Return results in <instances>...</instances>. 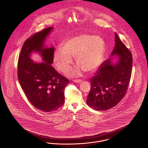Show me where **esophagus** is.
Here are the masks:
<instances>
[{"label": "esophagus", "mask_w": 148, "mask_h": 148, "mask_svg": "<svg viewBox=\"0 0 148 148\" xmlns=\"http://www.w3.org/2000/svg\"><path fill=\"white\" fill-rule=\"evenodd\" d=\"M73 82H75V83H82L83 82V80H79V79H74V80H73Z\"/></svg>", "instance_id": "obj_1"}]
</instances>
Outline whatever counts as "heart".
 <instances>
[{
	"mask_svg": "<svg viewBox=\"0 0 148 148\" xmlns=\"http://www.w3.org/2000/svg\"><path fill=\"white\" fill-rule=\"evenodd\" d=\"M63 48L56 50L54 54L56 67L62 72H66L73 63L72 56H75L78 66L70 75L77 77L82 71L91 73L98 68L104 56L106 44L99 36L83 33L67 39Z\"/></svg>",
	"mask_w": 148,
	"mask_h": 148,
	"instance_id": "heart-1",
	"label": "heart"
}]
</instances>
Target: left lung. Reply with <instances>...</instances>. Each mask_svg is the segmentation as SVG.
<instances>
[{"mask_svg": "<svg viewBox=\"0 0 148 148\" xmlns=\"http://www.w3.org/2000/svg\"><path fill=\"white\" fill-rule=\"evenodd\" d=\"M115 45L111 57L101 64L90 79V90L86 104L95 110H106L118 104L127 92L129 84L133 57L130 51L115 33ZM119 58L115 65L112 57Z\"/></svg>", "mask_w": 148, "mask_h": 148, "instance_id": "8db88e82", "label": "left lung"}]
</instances>
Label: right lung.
Instances as JSON below:
<instances>
[{"mask_svg": "<svg viewBox=\"0 0 148 148\" xmlns=\"http://www.w3.org/2000/svg\"><path fill=\"white\" fill-rule=\"evenodd\" d=\"M53 28L37 32L24 42L18 62V79L30 103L45 112H53L64 103V89L69 80L50 65L54 60V48H44L46 36ZM33 51H39L45 62L35 64L29 58Z\"/></svg>", "mask_w": 148, "mask_h": 148, "instance_id": "obj_1", "label": "right lung"}]
</instances>
